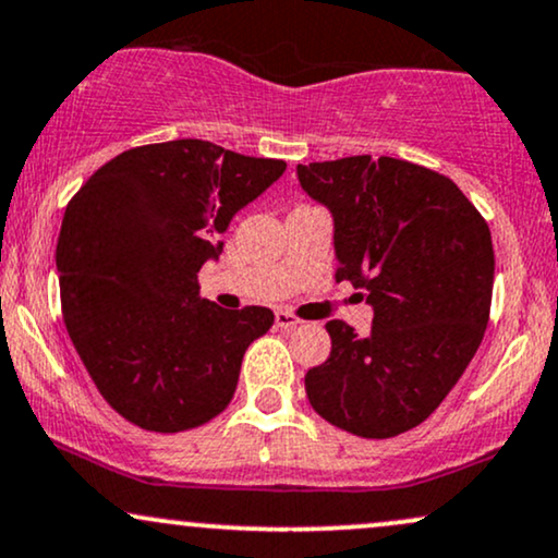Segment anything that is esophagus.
Instances as JSON below:
<instances>
[{
	"mask_svg": "<svg viewBox=\"0 0 558 558\" xmlns=\"http://www.w3.org/2000/svg\"><path fill=\"white\" fill-rule=\"evenodd\" d=\"M275 325H278L280 330H293V327L301 325V319L293 317V314L286 312V308H278V312H275Z\"/></svg>",
	"mask_w": 558,
	"mask_h": 558,
	"instance_id": "obj_1",
	"label": "esophagus"
}]
</instances>
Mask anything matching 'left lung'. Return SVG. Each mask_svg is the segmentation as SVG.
<instances>
[{
	"instance_id": "1",
	"label": "left lung",
	"mask_w": 558,
	"mask_h": 558,
	"mask_svg": "<svg viewBox=\"0 0 558 558\" xmlns=\"http://www.w3.org/2000/svg\"><path fill=\"white\" fill-rule=\"evenodd\" d=\"M296 173L332 213L335 278L374 308L368 335L327 322L332 351L306 372V398L364 439L411 432L458 385L486 332L492 231L452 179L408 160L351 156Z\"/></svg>"
}]
</instances>
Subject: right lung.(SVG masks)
I'll list each match as a JSON object with an SVG mask.
<instances>
[{
    "instance_id": "1",
    "label": "right lung",
    "mask_w": 558,
    "mask_h": 558,
    "mask_svg": "<svg viewBox=\"0 0 558 558\" xmlns=\"http://www.w3.org/2000/svg\"><path fill=\"white\" fill-rule=\"evenodd\" d=\"M286 163L205 140L124 150L66 205L57 244L66 332L104 400L145 432L177 434L226 411L241 359L272 327L265 306L220 308L197 272Z\"/></svg>"
}]
</instances>
